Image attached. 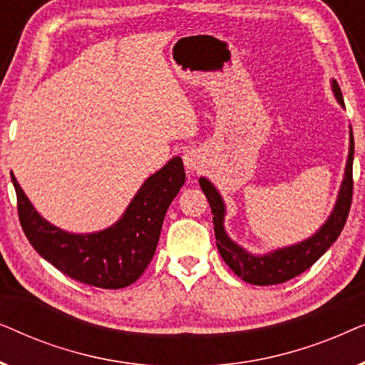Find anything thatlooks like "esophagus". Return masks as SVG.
Masks as SVG:
<instances>
[{
	"label": "esophagus",
	"instance_id": "obj_1",
	"mask_svg": "<svg viewBox=\"0 0 365 365\" xmlns=\"http://www.w3.org/2000/svg\"><path fill=\"white\" fill-rule=\"evenodd\" d=\"M184 166H186L187 173L199 171L202 168V158L196 151H187L184 154Z\"/></svg>",
	"mask_w": 365,
	"mask_h": 365
}]
</instances>
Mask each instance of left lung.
I'll return each instance as SVG.
<instances>
[{
    "label": "left lung",
    "mask_w": 365,
    "mask_h": 365,
    "mask_svg": "<svg viewBox=\"0 0 365 365\" xmlns=\"http://www.w3.org/2000/svg\"><path fill=\"white\" fill-rule=\"evenodd\" d=\"M332 91L337 103L344 108V98L337 81L332 79ZM352 163H354V136L352 128H349V156L346 163V171L339 189L337 201L327 221L314 232L311 237L292 244V246L276 249L267 254H252L239 246L227 236L224 229V217H226V204H224L221 194L216 186L206 178H199V186L206 194L209 206L212 211L214 234H216V244L224 262L236 274L249 284L254 286H272V284L286 282L289 279L299 276L307 271L329 247L336 242L339 234L344 229L347 221L349 209L352 202Z\"/></svg>",
    "instance_id": "1"
}]
</instances>
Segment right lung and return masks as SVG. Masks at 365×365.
<instances>
[{"label":"right lung","instance_id":"add662e5","mask_svg":"<svg viewBox=\"0 0 365 365\" xmlns=\"http://www.w3.org/2000/svg\"><path fill=\"white\" fill-rule=\"evenodd\" d=\"M19 222L39 256L74 281L101 289L126 287L151 262L169 204L186 181L182 159L176 156L149 176L113 226L74 234L48 222L11 173Z\"/></svg>","mask_w":365,"mask_h":365}]
</instances>
